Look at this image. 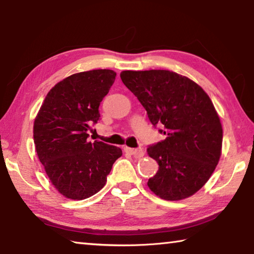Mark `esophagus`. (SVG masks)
<instances>
[{"instance_id": "34e87169", "label": "esophagus", "mask_w": 254, "mask_h": 254, "mask_svg": "<svg viewBox=\"0 0 254 254\" xmlns=\"http://www.w3.org/2000/svg\"><path fill=\"white\" fill-rule=\"evenodd\" d=\"M124 150H126L127 153L131 154V156H133V157L136 158V159L142 158L143 154H144V152L141 149H132V148H127H127H124Z\"/></svg>"}]
</instances>
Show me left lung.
I'll return each mask as SVG.
<instances>
[{
  "instance_id": "obj_1",
  "label": "left lung",
  "mask_w": 254,
  "mask_h": 254,
  "mask_svg": "<svg viewBox=\"0 0 254 254\" xmlns=\"http://www.w3.org/2000/svg\"><path fill=\"white\" fill-rule=\"evenodd\" d=\"M123 84L137 97L154 127L167 137L148 148L159 169L150 190L166 200L194 195L207 183L222 153L220 117L203 88L170 70H124Z\"/></svg>"
}]
</instances>
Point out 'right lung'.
<instances>
[{"label": "right lung", "mask_w": 254, "mask_h": 254, "mask_svg": "<svg viewBox=\"0 0 254 254\" xmlns=\"http://www.w3.org/2000/svg\"><path fill=\"white\" fill-rule=\"evenodd\" d=\"M115 76L111 69H94L66 77L47 94L34 119L38 158L53 186L66 198L95 195L122 156L119 147L87 141V131L100 120L98 107Z\"/></svg>", "instance_id": "obj_1"}]
</instances>
